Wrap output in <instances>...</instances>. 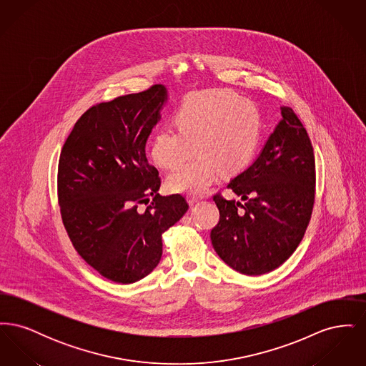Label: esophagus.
<instances>
[{
    "instance_id": "1",
    "label": "esophagus",
    "mask_w": 366,
    "mask_h": 366,
    "mask_svg": "<svg viewBox=\"0 0 366 366\" xmlns=\"http://www.w3.org/2000/svg\"><path fill=\"white\" fill-rule=\"evenodd\" d=\"M204 196L203 194H199V193H189L188 196H187V199H188V202H189V204H194V203H197L199 200H202Z\"/></svg>"
}]
</instances>
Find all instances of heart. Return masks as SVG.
<instances>
[{"mask_svg":"<svg viewBox=\"0 0 366 366\" xmlns=\"http://www.w3.org/2000/svg\"><path fill=\"white\" fill-rule=\"evenodd\" d=\"M172 127H157L151 141V157L157 167L174 170L167 188L202 193L217 175L237 174L249 163L259 141V114L255 105L230 90L193 93L173 112Z\"/></svg>","mask_w":366,"mask_h":366,"instance_id":"1","label":"heart"}]
</instances>
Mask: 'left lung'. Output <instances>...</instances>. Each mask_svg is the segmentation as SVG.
Returning <instances> with one entry per match:
<instances>
[{
    "label": "left lung",
    "mask_w": 366,
    "mask_h": 366,
    "mask_svg": "<svg viewBox=\"0 0 366 366\" xmlns=\"http://www.w3.org/2000/svg\"><path fill=\"white\" fill-rule=\"evenodd\" d=\"M259 157L227 188L245 203L212 196L219 222L211 230L215 252L232 269L259 276L277 269L302 242L315 199L310 137L290 107Z\"/></svg>",
    "instance_id": "obj_1"
}]
</instances>
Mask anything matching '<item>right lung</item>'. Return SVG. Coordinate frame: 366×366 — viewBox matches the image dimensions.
Masks as SVG:
<instances>
[{
  "mask_svg": "<svg viewBox=\"0 0 366 366\" xmlns=\"http://www.w3.org/2000/svg\"><path fill=\"white\" fill-rule=\"evenodd\" d=\"M166 99V87L152 85L90 107L59 159L57 199L71 243L114 282L148 276L162 258V234L189 209L179 193H157L159 172L145 157Z\"/></svg>",
  "mask_w": 366,
  "mask_h": 366,
  "instance_id": "1",
  "label": "right lung"
}]
</instances>
